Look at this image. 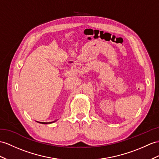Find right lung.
I'll list each match as a JSON object with an SVG mask.
<instances>
[{
    "label": "right lung",
    "instance_id": "obj_1",
    "mask_svg": "<svg viewBox=\"0 0 159 159\" xmlns=\"http://www.w3.org/2000/svg\"><path fill=\"white\" fill-rule=\"evenodd\" d=\"M54 121H52V122H50V123H46V122H39L40 123H42V124H48V123H53Z\"/></svg>",
    "mask_w": 159,
    "mask_h": 159
}]
</instances>
